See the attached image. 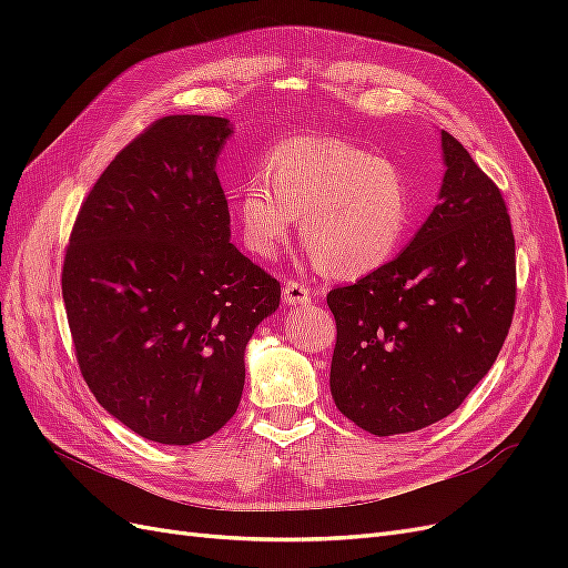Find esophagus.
Segmentation results:
<instances>
[{"mask_svg":"<svg viewBox=\"0 0 568 568\" xmlns=\"http://www.w3.org/2000/svg\"><path fill=\"white\" fill-rule=\"evenodd\" d=\"M284 303L286 305H305L311 303V288L301 282H286L284 284Z\"/></svg>","mask_w":568,"mask_h":568,"instance_id":"34e87169","label":"esophagus"}]
</instances>
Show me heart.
Instances as JSON below:
<instances>
[{
    "instance_id": "obj_1",
    "label": "heart",
    "mask_w": 568,
    "mask_h": 568,
    "mask_svg": "<svg viewBox=\"0 0 568 568\" xmlns=\"http://www.w3.org/2000/svg\"><path fill=\"white\" fill-rule=\"evenodd\" d=\"M263 180L239 189L234 220L244 246L263 261L280 253L301 217V239L336 280L382 270L412 225L403 170L334 136H294L274 146Z\"/></svg>"
}]
</instances>
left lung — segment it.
<instances>
[{
	"label": "left lung",
	"instance_id": "8db88e82",
	"mask_svg": "<svg viewBox=\"0 0 568 568\" xmlns=\"http://www.w3.org/2000/svg\"><path fill=\"white\" fill-rule=\"evenodd\" d=\"M438 205L382 270L326 294L336 320L332 398L374 436L409 434L455 412L500 353L517 303L505 199L440 132Z\"/></svg>",
	"mask_w": 568,
	"mask_h": 568
}]
</instances>
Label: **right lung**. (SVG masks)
<instances>
[{"label":"right lung","mask_w":568,"mask_h":568,"mask_svg":"<svg viewBox=\"0 0 568 568\" xmlns=\"http://www.w3.org/2000/svg\"><path fill=\"white\" fill-rule=\"evenodd\" d=\"M227 118L165 115L101 173L75 217L61 288L80 372L146 440L192 445L239 407L244 351L282 286L230 244L215 163Z\"/></svg>","instance_id":"right-lung-1"}]
</instances>
